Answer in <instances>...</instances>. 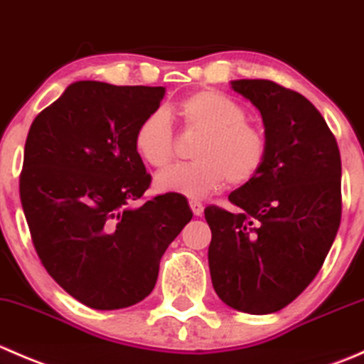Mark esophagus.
Masks as SVG:
<instances>
[{"mask_svg":"<svg viewBox=\"0 0 364 364\" xmlns=\"http://www.w3.org/2000/svg\"><path fill=\"white\" fill-rule=\"evenodd\" d=\"M190 208H192L193 215L200 216L204 213V205L199 203V200H190Z\"/></svg>","mask_w":364,"mask_h":364,"instance_id":"obj_1","label":"esophagus"}]
</instances>
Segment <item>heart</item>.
<instances>
[{"mask_svg":"<svg viewBox=\"0 0 364 364\" xmlns=\"http://www.w3.org/2000/svg\"><path fill=\"white\" fill-rule=\"evenodd\" d=\"M185 128L203 132L193 151L197 161L176 165L156 176L160 192L188 199H204L225 181L241 186L264 167L267 144L264 135L247 123V111L215 90L193 93L174 107ZM135 151L151 167L164 168L174 159V132L164 111H153L139 123L134 135Z\"/></svg>","mask_w":364,"mask_h":364,"instance_id":"b5f03b06","label":"heart"}]
</instances>
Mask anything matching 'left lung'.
<instances>
[{"label":"left lung","instance_id":"obj_1","mask_svg":"<svg viewBox=\"0 0 364 364\" xmlns=\"http://www.w3.org/2000/svg\"><path fill=\"white\" fill-rule=\"evenodd\" d=\"M264 123V167L229 196L237 213L204 209L209 271L220 299L237 311L282 310L311 284L341 220V160L335 135L310 100L273 80L230 82Z\"/></svg>","mask_w":364,"mask_h":364}]
</instances>
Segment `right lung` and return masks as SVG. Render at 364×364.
<instances>
[{
    "label": "right lung",
    "instance_id": "right-lung-1",
    "mask_svg": "<svg viewBox=\"0 0 364 364\" xmlns=\"http://www.w3.org/2000/svg\"><path fill=\"white\" fill-rule=\"evenodd\" d=\"M164 95L161 86L79 80L26 139L19 192L35 250L56 284L95 310L149 296L161 255L193 216L178 193L132 205L151 183L135 130Z\"/></svg>",
    "mask_w": 364,
    "mask_h": 364
}]
</instances>
